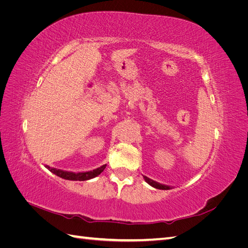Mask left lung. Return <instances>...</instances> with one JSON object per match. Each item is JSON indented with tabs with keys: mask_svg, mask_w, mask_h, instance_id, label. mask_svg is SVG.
<instances>
[{
	"mask_svg": "<svg viewBox=\"0 0 248 248\" xmlns=\"http://www.w3.org/2000/svg\"><path fill=\"white\" fill-rule=\"evenodd\" d=\"M142 177H144L145 181H146L149 185H151L152 187H154V188L162 189V190H169V189H171V188H172V186L164 185V184H161V183H159V182H156V181H154V180L150 179V178H148V177H146V176H142Z\"/></svg>",
	"mask_w": 248,
	"mask_h": 248,
	"instance_id": "left-lung-1",
	"label": "left lung"
}]
</instances>
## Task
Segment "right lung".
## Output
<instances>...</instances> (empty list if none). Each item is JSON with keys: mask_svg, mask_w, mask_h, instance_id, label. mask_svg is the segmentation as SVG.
I'll return each instance as SVG.
<instances>
[{"mask_svg": "<svg viewBox=\"0 0 248 248\" xmlns=\"http://www.w3.org/2000/svg\"><path fill=\"white\" fill-rule=\"evenodd\" d=\"M46 168L48 170H50L52 174H55L56 176H58L60 178H63L65 180H70V181H86V180L93 179L98 175H100L101 172L103 171V170L106 169V164H103V166L97 168L93 170L78 171V172L63 170H60V169H56V168H50L49 166H46Z\"/></svg>", "mask_w": 248, "mask_h": 248, "instance_id": "obj_1", "label": "right lung"}]
</instances>
